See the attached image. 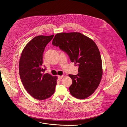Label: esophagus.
<instances>
[{
  "label": "esophagus",
  "mask_w": 127,
  "mask_h": 127,
  "mask_svg": "<svg viewBox=\"0 0 127 127\" xmlns=\"http://www.w3.org/2000/svg\"><path fill=\"white\" fill-rule=\"evenodd\" d=\"M58 78L59 79H62L63 78V76H58Z\"/></svg>",
  "instance_id": "esophagus-1"
}]
</instances>
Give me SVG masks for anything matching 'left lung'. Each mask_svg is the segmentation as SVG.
Here are the masks:
<instances>
[{"label": "left lung", "instance_id": "left-lung-1", "mask_svg": "<svg viewBox=\"0 0 127 127\" xmlns=\"http://www.w3.org/2000/svg\"><path fill=\"white\" fill-rule=\"evenodd\" d=\"M52 43L66 52L79 67L77 75H69L72 80L70 94L81 99L91 95L102 76L101 58L95 43L81 33L74 32L57 33Z\"/></svg>", "mask_w": 127, "mask_h": 127}]
</instances>
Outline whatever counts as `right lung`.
<instances>
[{"instance_id":"1","label":"right lung","mask_w":127,"mask_h":127,"mask_svg":"<svg viewBox=\"0 0 127 127\" xmlns=\"http://www.w3.org/2000/svg\"><path fill=\"white\" fill-rule=\"evenodd\" d=\"M53 36L34 37L26 45L20 59L19 70L22 83L27 92L38 100H44L52 95L57 84V77L44 74L46 68H42L45 47Z\"/></svg>"}]
</instances>
